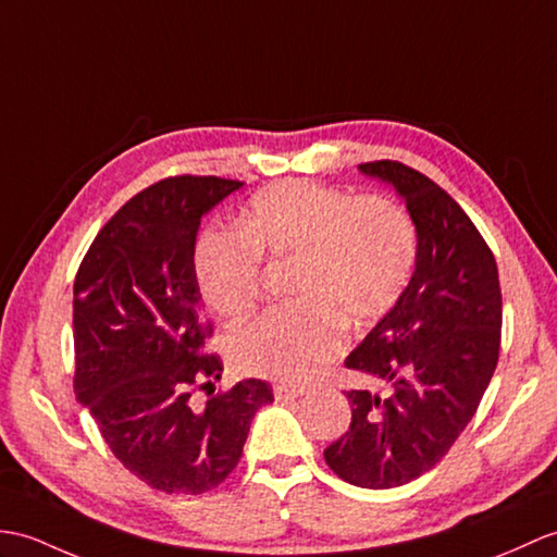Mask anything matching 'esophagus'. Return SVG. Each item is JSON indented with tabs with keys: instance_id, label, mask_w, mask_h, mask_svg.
Wrapping results in <instances>:
<instances>
[{
	"instance_id": "obj_1",
	"label": "esophagus",
	"mask_w": 557,
	"mask_h": 557,
	"mask_svg": "<svg viewBox=\"0 0 557 557\" xmlns=\"http://www.w3.org/2000/svg\"><path fill=\"white\" fill-rule=\"evenodd\" d=\"M273 394L277 400H294L304 396V386H292V384H275Z\"/></svg>"
}]
</instances>
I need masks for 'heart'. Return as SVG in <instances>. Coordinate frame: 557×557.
I'll return each mask as SVG.
<instances>
[{"label": "heart", "mask_w": 557, "mask_h": 557, "mask_svg": "<svg viewBox=\"0 0 557 557\" xmlns=\"http://www.w3.org/2000/svg\"><path fill=\"white\" fill-rule=\"evenodd\" d=\"M416 253V225L392 199L284 180L249 201L242 232H203L194 277L220 318L242 320L261 294V258L296 263V304L239 327L227 354L244 374L299 384L342 351L339 320L358 327L389 313Z\"/></svg>", "instance_id": "1"}]
</instances>
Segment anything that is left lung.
Returning a JSON list of instances; mask_svg holds the SVG:
<instances>
[{
  "label": "left lung",
  "instance_id": "1",
  "mask_svg": "<svg viewBox=\"0 0 557 557\" xmlns=\"http://www.w3.org/2000/svg\"><path fill=\"white\" fill-rule=\"evenodd\" d=\"M394 187L418 232L400 299L346 358L380 389L346 392L351 426L325 448L344 482L394 488L432 470L468 426L498 363L496 258L460 206L398 161L358 165Z\"/></svg>",
  "mask_w": 557,
  "mask_h": 557
}]
</instances>
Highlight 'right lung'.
<instances>
[{
  "label": "right lung",
  "instance_id": "add662e5",
  "mask_svg": "<svg viewBox=\"0 0 557 557\" xmlns=\"http://www.w3.org/2000/svg\"><path fill=\"white\" fill-rule=\"evenodd\" d=\"M244 183L180 175L139 191L95 237L73 284L75 398L127 470L165 494H203L237 468L256 410L273 400L244 380L194 406L220 380L203 354L194 277L201 218Z\"/></svg>",
  "mask_w": 557,
  "mask_h": 557
}]
</instances>
